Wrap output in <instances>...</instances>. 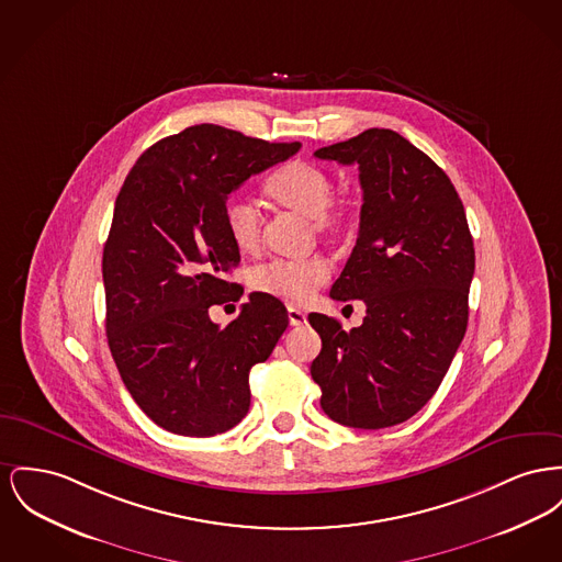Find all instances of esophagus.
Segmentation results:
<instances>
[{
    "label": "esophagus",
    "mask_w": 562,
    "mask_h": 562,
    "mask_svg": "<svg viewBox=\"0 0 562 562\" xmlns=\"http://www.w3.org/2000/svg\"><path fill=\"white\" fill-rule=\"evenodd\" d=\"M289 323H291V327H301L307 323V318L297 307H289Z\"/></svg>",
    "instance_id": "34e87169"
}]
</instances>
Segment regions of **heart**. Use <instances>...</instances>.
<instances>
[{
  "label": "heart",
  "instance_id": "obj_1",
  "mask_svg": "<svg viewBox=\"0 0 562 562\" xmlns=\"http://www.w3.org/2000/svg\"><path fill=\"white\" fill-rule=\"evenodd\" d=\"M333 191L329 171L307 161L278 167L265 184V195L273 205L307 218L312 229L321 235H335L348 225V210L333 201ZM223 218L229 239L239 252L252 255L261 248L263 218L252 203L229 199ZM327 278L329 265L318 257L307 261H271L252 269L250 286L267 297L299 305L312 297Z\"/></svg>",
  "mask_w": 562,
  "mask_h": 562
}]
</instances>
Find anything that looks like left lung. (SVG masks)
I'll list each match as a JSON object with an SVG mask.
<instances>
[{
	"mask_svg": "<svg viewBox=\"0 0 562 562\" xmlns=\"http://www.w3.org/2000/svg\"><path fill=\"white\" fill-rule=\"evenodd\" d=\"M314 155L359 166V237L330 297L363 299L367 316L344 330L310 314L323 339L310 371L330 420L395 427L435 395L467 330L475 250L464 207L446 171L391 130H367Z\"/></svg>",
	"mask_w": 562,
	"mask_h": 562,
	"instance_id": "obj_1",
	"label": "left lung"
}]
</instances>
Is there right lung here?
<instances>
[{"instance_id":"right-lung-1","label":"right lung","mask_w":562,"mask_h":562,"mask_svg":"<svg viewBox=\"0 0 562 562\" xmlns=\"http://www.w3.org/2000/svg\"><path fill=\"white\" fill-rule=\"evenodd\" d=\"M299 148L195 125L153 144L125 178L101 261L105 335L133 401L169 432L233 429L250 407V369L289 327L282 301L261 293L227 327L207 310L244 295L229 278L227 198Z\"/></svg>"}]
</instances>
